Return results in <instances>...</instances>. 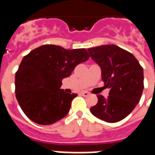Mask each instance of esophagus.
I'll use <instances>...</instances> for the list:
<instances>
[{"instance_id":"obj_1","label":"esophagus","mask_w":155,"mask_h":155,"mask_svg":"<svg viewBox=\"0 0 155 155\" xmlns=\"http://www.w3.org/2000/svg\"><path fill=\"white\" fill-rule=\"evenodd\" d=\"M81 94H82L83 96H89V95H90V93L87 92V91H83V92H81Z\"/></svg>"}]
</instances>
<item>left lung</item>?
I'll return each mask as SVG.
<instances>
[{"mask_svg": "<svg viewBox=\"0 0 155 155\" xmlns=\"http://www.w3.org/2000/svg\"><path fill=\"white\" fill-rule=\"evenodd\" d=\"M88 51L101 66L102 81L110 89L107 98L98 94V103L91 112L109 123L120 121L140 102L143 90V67L130 52L115 45L90 48Z\"/></svg>", "mask_w": 155, "mask_h": 155, "instance_id": "1", "label": "left lung"}]
</instances>
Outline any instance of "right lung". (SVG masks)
<instances>
[{
    "mask_svg": "<svg viewBox=\"0 0 155 155\" xmlns=\"http://www.w3.org/2000/svg\"><path fill=\"white\" fill-rule=\"evenodd\" d=\"M90 57L82 49L66 50L44 45L25 55L15 72V97L23 112L39 124H51L64 118L77 94L61 90L62 80Z\"/></svg>",
    "mask_w": 155,
    "mask_h": 155,
    "instance_id": "obj_1",
    "label": "right lung"
}]
</instances>
